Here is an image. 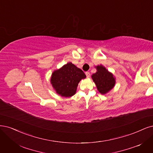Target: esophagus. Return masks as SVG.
<instances>
[{
    "mask_svg": "<svg viewBox=\"0 0 153 153\" xmlns=\"http://www.w3.org/2000/svg\"><path fill=\"white\" fill-rule=\"evenodd\" d=\"M85 75H86V76H87V78H89V77H90V75H91L90 73H89L88 71L85 72Z\"/></svg>",
    "mask_w": 153,
    "mask_h": 153,
    "instance_id": "esophagus-1",
    "label": "esophagus"
}]
</instances>
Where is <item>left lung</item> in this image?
<instances>
[{
    "label": "left lung",
    "mask_w": 153,
    "mask_h": 153,
    "mask_svg": "<svg viewBox=\"0 0 153 153\" xmlns=\"http://www.w3.org/2000/svg\"><path fill=\"white\" fill-rule=\"evenodd\" d=\"M97 71L91 77L99 93L106 94L113 89L116 84V78L112 73L109 71L103 65L95 66Z\"/></svg>",
    "instance_id": "obj_1"
}]
</instances>
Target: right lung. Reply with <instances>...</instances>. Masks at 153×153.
<instances>
[{"instance_id":"obj_1","label":"right lung","mask_w":153,"mask_h":153,"mask_svg":"<svg viewBox=\"0 0 153 153\" xmlns=\"http://www.w3.org/2000/svg\"><path fill=\"white\" fill-rule=\"evenodd\" d=\"M83 71L69 62L52 73L51 83L56 92L63 97H70L76 92L79 82L85 79Z\"/></svg>"}]
</instances>
